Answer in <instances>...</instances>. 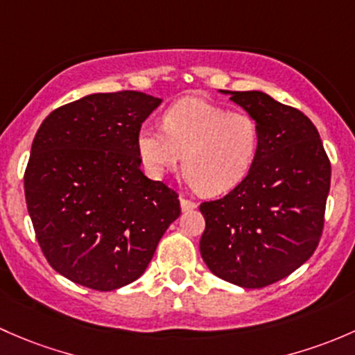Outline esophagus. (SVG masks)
<instances>
[{
	"label": "esophagus",
	"mask_w": 355,
	"mask_h": 355,
	"mask_svg": "<svg viewBox=\"0 0 355 355\" xmlns=\"http://www.w3.org/2000/svg\"><path fill=\"white\" fill-rule=\"evenodd\" d=\"M179 203H181V210H182V211L195 210V208L198 207V205H196L195 202H191V200L184 198V196H181V198H179Z\"/></svg>",
	"instance_id": "esophagus-1"
}]
</instances>
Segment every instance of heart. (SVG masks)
Masks as SVG:
<instances>
[{
  "label": "heart",
  "mask_w": 355,
  "mask_h": 355,
  "mask_svg": "<svg viewBox=\"0 0 355 355\" xmlns=\"http://www.w3.org/2000/svg\"><path fill=\"white\" fill-rule=\"evenodd\" d=\"M137 148L145 169L160 178L182 171L205 195H222L250 174L259 148V124L250 112L184 97L162 114V130L141 128Z\"/></svg>",
  "instance_id": "heart-1"
}]
</instances>
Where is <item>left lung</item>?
I'll list each match as a JSON object with an SVG mask.
<instances>
[{"mask_svg": "<svg viewBox=\"0 0 355 355\" xmlns=\"http://www.w3.org/2000/svg\"><path fill=\"white\" fill-rule=\"evenodd\" d=\"M257 118L259 148L250 174L224 198L200 205L203 261L218 279L261 288L308 261L320 243L331 167L308 116L259 90L231 92Z\"/></svg>", "mask_w": 355, "mask_h": 355, "instance_id": "1", "label": "left lung"}]
</instances>
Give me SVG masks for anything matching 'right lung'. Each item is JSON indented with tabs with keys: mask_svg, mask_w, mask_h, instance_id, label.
I'll list each match as a JSON object with an SVG mask.
<instances>
[{
	"mask_svg": "<svg viewBox=\"0 0 355 355\" xmlns=\"http://www.w3.org/2000/svg\"><path fill=\"white\" fill-rule=\"evenodd\" d=\"M162 98L90 94L44 119L25 200L49 265L71 282L114 291L144 275L181 214L178 193L141 171L137 135Z\"/></svg>",
	"mask_w": 355,
	"mask_h": 355,
	"instance_id": "obj_1",
	"label": "right lung"
}]
</instances>
